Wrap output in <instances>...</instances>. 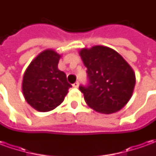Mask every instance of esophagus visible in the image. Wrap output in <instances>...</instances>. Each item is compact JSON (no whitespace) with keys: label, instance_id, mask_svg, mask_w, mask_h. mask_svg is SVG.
Listing matches in <instances>:
<instances>
[{"label":"esophagus","instance_id":"esophagus-1","mask_svg":"<svg viewBox=\"0 0 156 156\" xmlns=\"http://www.w3.org/2000/svg\"><path fill=\"white\" fill-rule=\"evenodd\" d=\"M78 86H79V83H78V82H76V83H74L73 84V88H78Z\"/></svg>","mask_w":156,"mask_h":156}]
</instances>
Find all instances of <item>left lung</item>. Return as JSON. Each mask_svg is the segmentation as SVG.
<instances>
[{
    "label": "left lung",
    "mask_w": 156,
    "mask_h": 156,
    "mask_svg": "<svg viewBox=\"0 0 156 156\" xmlns=\"http://www.w3.org/2000/svg\"><path fill=\"white\" fill-rule=\"evenodd\" d=\"M78 53L88 69V84L79 87L86 104L105 115L124 108L132 97L136 82L130 65L115 50L105 46L82 48Z\"/></svg>",
    "instance_id": "obj_1"
}]
</instances>
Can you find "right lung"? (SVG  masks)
Masks as SVG:
<instances>
[{
	"label": "right lung",
	"mask_w": 156,
	"mask_h": 156,
	"mask_svg": "<svg viewBox=\"0 0 156 156\" xmlns=\"http://www.w3.org/2000/svg\"><path fill=\"white\" fill-rule=\"evenodd\" d=\"M61 55L46 49L26 69L22 89L26 101L39 112H48L61 105L71 88L66 74L58 68Z\"/></svg>",
	"instance_id": "add662e5"
}]
</instances>
